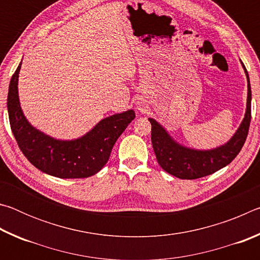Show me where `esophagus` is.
<instances>
[{"mask_svg":"<svg viewBox=\"0 0 260 260\" xmlns=\"http://www.w3.org/2000/svg\"><path fill=\"white\" fill-rule=\"evenodd\" d=\"M136 105H138V109L139 110H143V104L141 103V102H138V103H136Z\"/></svg>","mask_w":260,"mask_h":260,"instance_id":"1","label":"esophagus"}]
</instances>
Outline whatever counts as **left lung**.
Returning <instances> with one entry per match:
<instances>
[{
    "label": "left lung",
    "mask_w": 260,
    "mask_h": 260,
    "mask_svg": "<svg viewBox=\"0 0 260 260\" xmlns=\"http://www.w3.org/2000/svg\"><path fill=\"white\" fill-rule=\"evenodd\" d=\"M241 61L248 81V98L243 120L234 135L221 146L212 149L188 148L177 142L169 132L157 120L149 118L151 122V142L158 164L167 173L179 179H199L217 172L227 166L239 155L245 142L251 120V87L249 74L244 64Z\"/></svg>",
    "instance_id": "8db88e82"
}]
</instances>
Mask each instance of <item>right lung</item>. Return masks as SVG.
<instances>
[{
	"label": "right lung",
	"instance_id": "1",
	"mask_svg": "<svg viewBox=\"0 0 260 260\" xmlns=\"http://www.w3.org/2000/svg\"><path fill=\"white\" fill-rule=\"evenodd\" d=\"M20 68L21 61L10 80L7 104L11 131L25 157L43 173L56 178H88L98 173L108 162L118 138L135 118L134 110L104 118L78 139H55L26 119L18 95Z\"/></svg>",
	"mask_w": 260,
	"mask_h": 260
}]
</instances>
